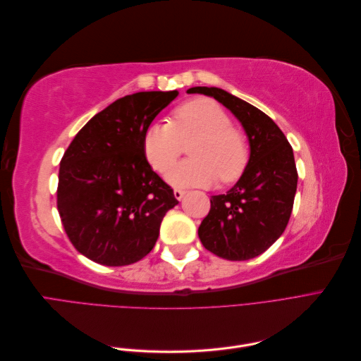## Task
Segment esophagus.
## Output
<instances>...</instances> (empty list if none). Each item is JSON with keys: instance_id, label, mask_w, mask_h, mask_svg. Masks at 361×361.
<instances>
[{"instance_id": "obj_1", "label": "esophagus", "mask_w": 361, "mask_h": 361, "mask_svg": "<svg viewBox=\"0 0 361 361\" xmlns=\"http://www.w3.org/2000/svg\"><path fill=\"white\" fill-rule=\"evenodd\" d=\"M185 195V191L183 190H179V188H174V197H176L178 200H182V197Z\"/></svg>"}]
</instances>
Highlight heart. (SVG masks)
<instances>
[{
  "mask_svg": "<svg viewBox=\"0 0 361 361\" xmlns=\"http://www.w3.org/2000/svg\"><path fill=\"white\" fill-rule=\"evenodd\" d=\"M191 159L169 173L176 187H203L218 179L231 183L241 176L248 162V143L232 117L211 99H192L171 114V123L154 122L143 134V152L150 167L164 174L178 161L183 145H190Z\"/></svg>",
  "mask_w": 361,
  "mask_h": 361,
  "instance_id": "1",
  "label": "heart"
}]
</instances>
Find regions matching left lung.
<instances>
[{"label": "left lung", "mask_w": 361, "mask_h": 361, "mask_svg": "<svg viewBox=\"0 0 361 361\" xmlns=\"http://www.w3.org/2000/svg\"><path fill=\"white\" fill-rule=\"evenodd\" d=\"M212 96L243 123L250 159L232 190L212 195L211 211L199 227L206 250L227 260H248L267 251L285 232L297 192L298 171L292 146L259 108L216 87H191Z\"/></svg>", "instance_id": "left-lung-1"}]
</instances>
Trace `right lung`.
<instances>
[{
	"mask_svg": "<svg viewBox=\"0 0 361 361\" xmlns=\"http://www.w3.org/2000/svg\"><path fill=\"white\" fill-rule=\"evenodd\" d=\"M178 92L120 97L87 122L60 161L57 209L69 241L105 267L149 255L164 215L179 202L152 170L143 134Z\"/></svg>",
	"mask_w": 361,
	"mask_h": 361,
	"instance_id": "1",
	"label": "right lung"
}]
</instances>
